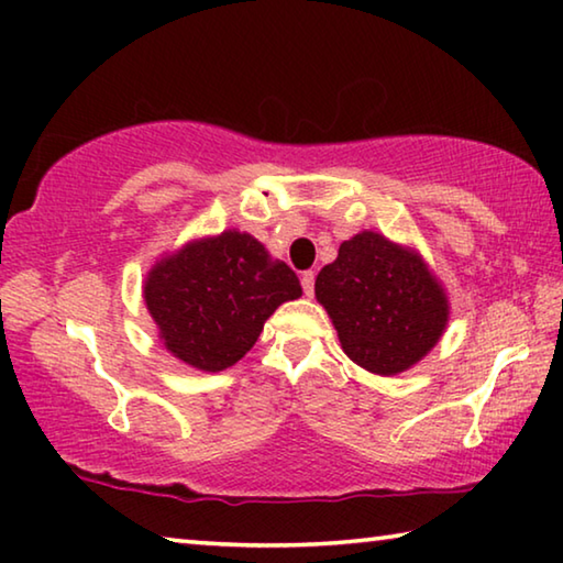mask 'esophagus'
<instances>
[{"label": "esophagus", "mask_w": 563, "mask_h": 563, "mask_svg": "<svg viewBox=\"0 0 563 563\" xmlns=\"http://www.w3.org/2000/svg\"><path fill=\"white\" fill-rule=\"evenodd\" d=\"M300 283H302V290H305V295H308V298H312V295H316V273H312V271L302 273Z\"/></svg>", "instance_id": "esophagus-1"}]
</instances>
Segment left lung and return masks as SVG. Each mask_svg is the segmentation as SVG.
Returning <instances> with one entry per match:
<instances>
[{
  "label": "left lung",
  "instance_id": "obj_1",
  "mask_svg": "<svg viewBox=\"0 0 563 563\" xmlns=\"http://www.w3.org/2000/svg\"><path fill=\"white\" fill-rule=\"evenodd\" d=\"M316 298L345 355L383 377L417 365L450 320V302L424 261L373 231L340 245L335 263L318 273Z\"/></svg>",
  "mask_w": 563,
  "mask_h": 563
}]
</instances>
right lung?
I'll use <instances>...</instances> for the list:
<instances>
[{
	"label": "right lung",
	"instance_id": "obj_1",
	"mask_svg": "<svg viewBox=\"0 0 563 563\" xmlns=\"http://www.w3.org/2000/svg\"><path fill=\"white\" fill-rule=\"evenodd\" d=\"M300 280L253 235L223 231L190 241L148 271L144 298L170 355L203 373L235 365Z\"/></svg>",
	"mask_w": 563,
	"mask_h": 563
}]
</instances>
